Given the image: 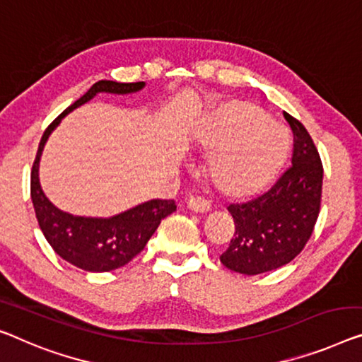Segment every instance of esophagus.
<instances>
[{"mask_svg":"<svg viewBox=\"0 0 362 362\" xmlns=\"http://www.w3.org/2000/svg\"><path fill=\"white\" fill-rule=\"evenodd\" d=\"M188 209H190L192 213L203 214V213H208L209 209H211V203L204 198H192L190 202H188Z\"/></svg>","mask_w":362,"mask_h":362,"instance_id":"34e87169","label":"esophagus"}]
</instances>
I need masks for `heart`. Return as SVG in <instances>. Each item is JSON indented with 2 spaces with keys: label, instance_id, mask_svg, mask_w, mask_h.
<instances>
[{
  "label": "heart",
  "instance_id": "heart-1",
  "mask_svg": "<svg viewBox=\"0 0 362 362\" xmlns=\"http://www.w3.org/2000/svg\"><path fill=\"white\" fill-rule=\"evenodd\" d=\"M195 146L203 154L214 153L206 177L214 192L230 202H249L278 175L288 156V136L257 105L228 99L204 115Z\"/></svg>",
  "mask_w": 362,
  "mask_h": 362
}]
</instances>
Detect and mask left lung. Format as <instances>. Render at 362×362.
<instances>
[{
	"label": "left lung",
	"mask_w": 362,
	"mask_h": 362,
	"mask_svg": "<svg viewBox=\"0 0 362 362\" xmlns=\"http://www.w3.org/2000/svg\"><path fill=\"white\" fill-rule=\"evenodd\" d=\"M294 134L293 165L272 190L249 203L229 204L235 233L221 255L226 268L260 274L294 260L312 235L320 211L323 167L310 134L284 112Z\"/></svg>",
	"instance_id": "1"
}]
</instances>
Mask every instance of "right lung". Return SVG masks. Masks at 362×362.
Listing matches in <instances>:
<instances>
[{
  "mask_svg": "<svg viewBox=\"0 0 362 362\" xmlns=\"http://www.w3.org/2000/svg\"><path fill=\"white\" fill-rule=\"evenodd\" d=\"M146 83H115L99 81L81 99L69 105L50 123L40 139L30 174V198L43 235L52 249L71 265L84 272H112L132 262L148 244L165 216L177 209L174 199H151L110 218H86L57 208L42 190L39 179L40 158L45 143L64 117L97 94L125 95L141 90Z\"/></svg>",
  "mask_w": 362,
  "mask_h": 362,
  "instance_id": "add662e5",
  "label": "right lung"
}]
</instances>
